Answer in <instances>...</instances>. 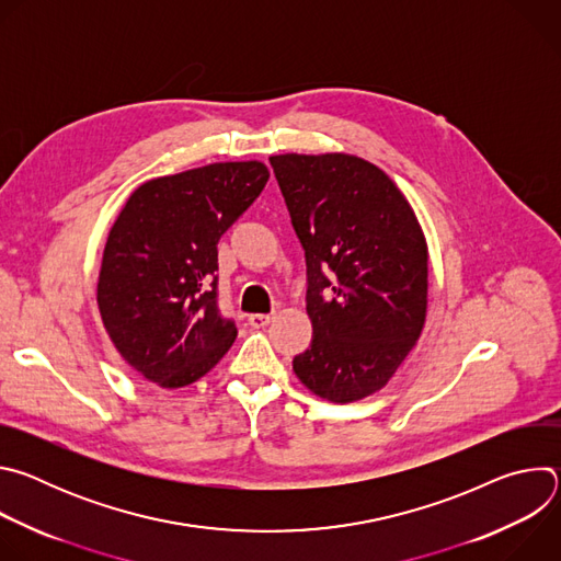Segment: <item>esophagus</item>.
<instances>
[{"instance_id": "1", "label": "esophagus", "mask_w": 561, "mask_h": 561, "mask_svg": "<svg viewBox=\"0 0 561 561\" xmlns=\"http://www.w3.org/2000/svg\"><path fill=\"white\" fill-rule=\"evenodd\" d=\"M271 314H262V312H255V314H249V324L253 327V329H264V327H268L271 324Z\"/></svg>"}]
</instances>
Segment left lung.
<instances>
[{"label": "left lung", "instance_id": "8db88e82", "mask_svg": "<svg viewBox=\"0 0 561 561\" xmlns=\"http://www.w3.org/2000/svg\"><path fill=\"white\" fill-rule=\"evenodd\" d=\"M271 167L306 255L310 346L299 381L335 404L383 388L426 322L428 249L392 180L346 152L273 154Z\"/></svg>", "mask_w": 561, "mask_h": 561}]
</instances>
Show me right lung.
<instances>
[{
  "instance_id": "add662e5",
  "label": "right lung",
  "mask_w": 561,
  "mask_h": 561,
  "mask_svg": "<svg viewBox=\"0 0 561 561\" xmlns=\"http://www.w3.org/2000/svg\"><path fill=\"white\" fill-rule=\"evenodd\" d=\"M262 162H221L141 184L104 249L98 306L119 355L162 388L204 377L232 346L217 306L219 237L260 197Z\"/></svg>"
}]
</instances>
